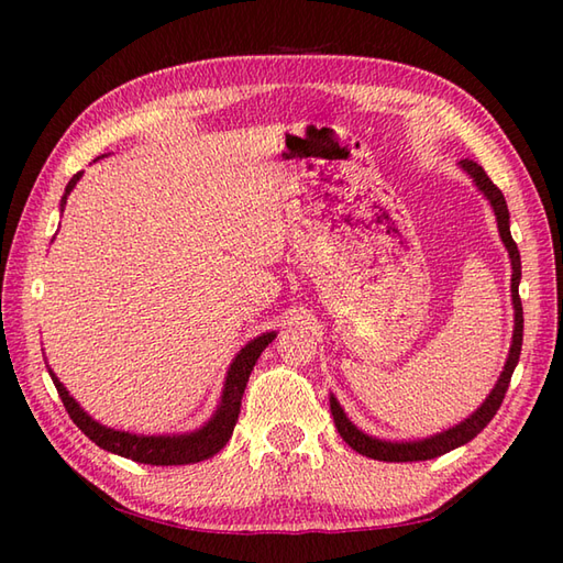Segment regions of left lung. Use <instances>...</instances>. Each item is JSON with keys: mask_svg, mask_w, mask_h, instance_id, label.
Returning a JSON list of instances; mask_svg holds the SVG:
<instances>
[{"mask_svg": "<svg viewBox=\"0 0 563 563\" xmlns=\"http://www.w3.org/2000/svg\"><path fill=\"white\" fill-rule=\"evenodd\" d=\"M462 169L470 174L479 190H484V196L492 200L494 212H496V220H498V232L500 239H504V244L508 249V256L512 263V307H516V331H512V345H510V353H508V363L504 367V373L498 377V385L494 387V391L488 394V399L476 409L466 421H462L460 426H454L445 433H438L433 438H426V440H416V442H387V440H377V438H369L365 435L363 430H357L349 418H345L343 409L339 406V401L331 397V416H333V423H336L341 438L349 442V445L365 454V457H373L379 462H418V460H433L440 457V454H445L454 448L464 445V442L474 440L476 435L482 433V430L492 423V418L496 416V411L500 409V404L506 399V391L510 385V377H512V369L518 365V357H520V349H522V302H520V295H518V285H520V251L518 244L512 242L510 236V214H508V206H506V198L500 194V188L492 181V178L486 176V172L482 169L479 164L474 162H462Z\"/></svg>", "mask_w": 563, "mask_h": 563, "instance_id": "8db88e82", "label": "left lung"}]
</instances>
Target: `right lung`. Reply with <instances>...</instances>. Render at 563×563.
Instances as JSON below:
<instances>
[{"instance_id": "add662e5", "label": "right lung", "mask_w": 563, "mask_h": 563, "mask_svg": "<svg viewBox=\"0 0 563 563\" xmlns=\"http://www.w3.org/2000/svg\"><path fill=\"white\" fill-rule=\"evenodd\" d=\"M79 176H81V172L71 176V181L67 184L65 196H63V208L67 202L69 190L77 186ZM273 339H275L273 331L263 333V336L254 339L249 345H244L242 351H239L234 363L230 365V373H227L220 409L214 411V416L206 426L188 435H133V433H125V430L106 428L79 409V404L69 397V391L63 387V382L53 375V369H47V373H51L53 385L59 394V399H63L71 421L77 423V428L91 442H97L99 448L109 450L113 454H121V457H128V460L140 462V464H157V466L196 464L202 460H210L212 454H218L227 445V442H230L232 430H234L236 418H239V409H242V397H244L251 369H254L258 355L266 351V345Z\"/></svg>"}]
</instances>
